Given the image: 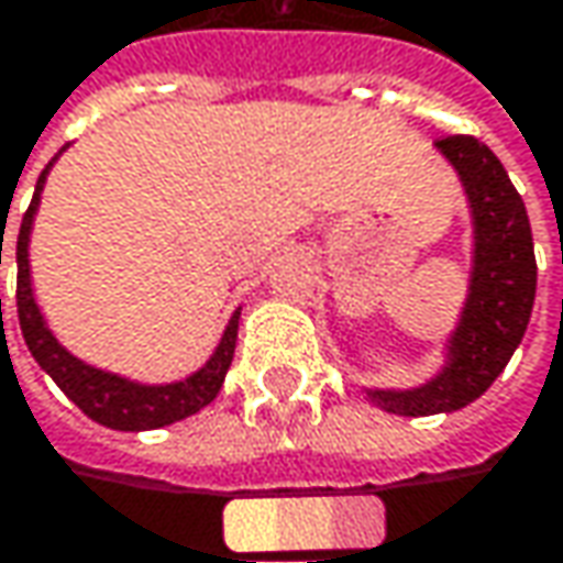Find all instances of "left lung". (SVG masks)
<instances>
[{
    "instance_id": "8db88e82",
    "label": "left lung",
    "mask_w": 563,
    "mask_h": 563,
    "mask_svg": "<svg viewBox=\"0 0 563 563\" xmlns=\"http://www.w3.org/2000/svg\"><path fill=\"white\" fill-rule=\"evenodd\" d=\"M464 186L474 257L461 319L444 344V364L432 380L409 389L367 386V399L393 416L457 412L481 399L503 374L529 329L536 306V244L522 196L499 157L471 134L434 141Z\"/></svg>"
}]
</instances>
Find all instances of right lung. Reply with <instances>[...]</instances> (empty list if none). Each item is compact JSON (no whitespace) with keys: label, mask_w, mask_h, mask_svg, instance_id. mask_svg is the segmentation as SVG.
Returning <instances> with one entry per match:
<instances>
[{"label":"right lung","mask_w":563,"mask_h":563,"mask_svg":"<svg viewBox=\"0 0 563 563\" xmlns=\"http://www.w3.org/2000/svg\"><path fill=\"white\" fill-rule=\"evenodd\" d=\"M64 151L67 147H60V154ZM57 157L41 170L34 196H31V206H27L25 219H22V229H19V241H15V264H19V296H15V302H19V322H22L27 351L37 361V367L60 386L67 393V399H74L92 422H99L106 429H115V432H147V429L174 426L179 419L199 412L202 406H209L219 396L231 367V357H234L241 309L231 312L229 325L219 338V347L212 351V357L199 371H192L189 377L174 380V384H137V380H129L122 374H109L102 367H92V364L79 361L77 354H70L57 341V334L47 329V322L41 316V306H37L34 289H31V261H27L31 225H34V216H37V206H41V192H44L47 174L57 164Z\"/></svg>","instance_id":"add662e5"}]
</instances>
